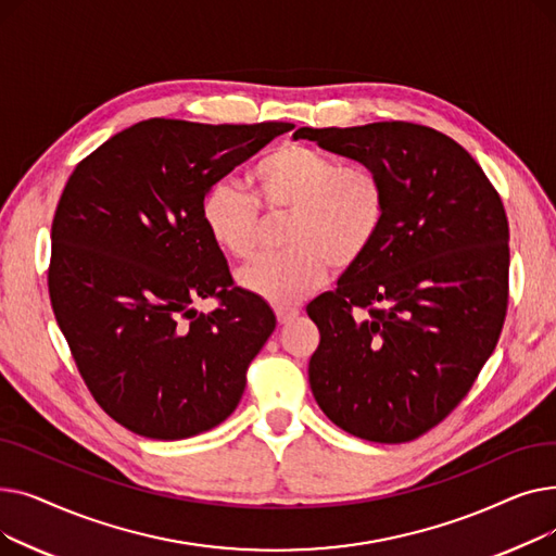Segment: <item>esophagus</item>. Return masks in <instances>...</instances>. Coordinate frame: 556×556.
I'll use <instances>...</instances> for the list:
<instances>
[{"instance_id": "obj_1", "label": "esophagus", "mask_w": 556, "mask_h": 556, "mask_svg": "<svg viewBox=\"0 0 556 556\" xmlns=\"http://www.w3.org/2000/svg\"><path fill=\"white\" fill-rule=\"evenodd\" d=\"M275 313H277L279 325H288L290 319H295V317L300 315V311H298L295 306H277V308H275Z\"/></svg>"}]
</instances>
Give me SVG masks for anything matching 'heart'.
<instances>
[{
	"instance_id": "b5f03b06",
	"label": "heart",
	"mask_w": 556,
	"mask_h": 556,
	"mask_svg": "<svg viewBox=\"0 0 556 556\" xmlns=\"http://www.w3.org/2000/svg\"><path fill=\"white\" fill-rule=\"evenodd\" d=\"M254 197L233 180L202 193L200 216L227 256L248 261L261 243L266 214H286L283 252L261 256L239 273L243 288L273 304H293L331 270H349L369 254L388 220L390 193L381 170L340 164L306 143H281L250 170Z\"/></svg>"
}]
</instances>
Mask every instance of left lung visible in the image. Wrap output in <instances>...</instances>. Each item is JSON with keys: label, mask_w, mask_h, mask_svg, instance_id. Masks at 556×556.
Listing matches in <instances>:
<instances>
[{"label": "left lung", "mask_w": 556, "mask_h": 556, "mask_svg": "<svg viewBox=\"0 0 556 556\" xmlns=\"http://www.w3.org/2000/svg\"><path fill=\"white\" fill-rule=\"evenodd\" d=\"M369 164L390 193L386 227L306 313L317 405L344 432L403 444L442 424L498 344L509 304V223L480 164L407 122L300 128L295 139Z\"/></svg>", "instance_id": "obj_1"}]
</instances>
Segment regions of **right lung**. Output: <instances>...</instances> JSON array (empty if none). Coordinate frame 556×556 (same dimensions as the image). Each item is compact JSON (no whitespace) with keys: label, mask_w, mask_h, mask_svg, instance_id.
Wrapping results in <instances>:
<instances>
[{"label":"right lung","mask_w":556,"mask_h":556,"mask_svg":"<svg viewBox=\"0 0 556 556\" xmlns=\"http://www.w3.org/2000/svg\"><path fill=\"white\" fill-rule=\"evenodd\" d=\"M293 128L149 119L70 175L51 223V308L87 390L135 434L185 440L237 410L277 319L233 286L200 200ZM207 296L219 306L195 314Z\"/></svg>","instance_id":"right-lung-1"}]
</instances>
